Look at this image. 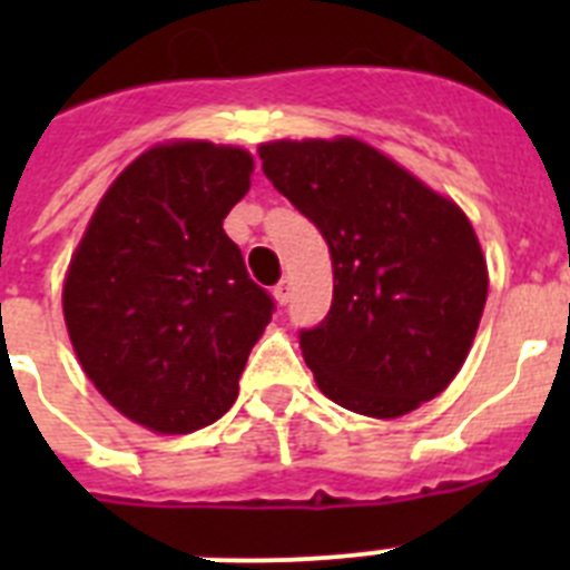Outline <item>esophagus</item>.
Returning <instances> with one entry per match:
<instances>
[{
  "label": "esophagus",
  "instance_id": "34e87169",
  "mask_svg": "<svg viewBox=\"0 0 570 570\" xmlns=\"http://www.w3.org/2000/svg\"><path fill=\"white\" fill-rule=\"evenodd\" d=\"M274 296H276V302H279V305H288V302H291V282L288 279L276 282Z\"/></svg>",
  "mask_w": 570,
  "mask_h": 570
}]
</instances>
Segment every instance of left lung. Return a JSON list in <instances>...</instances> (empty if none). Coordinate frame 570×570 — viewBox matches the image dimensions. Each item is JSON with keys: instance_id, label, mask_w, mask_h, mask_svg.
I'll use <instances>...</instances> for the list:
<instances>
[{"instance_id": "left-lung-1", "label": "left lung", "mask_w": 570, "mask_h": 570, "mask_svg": "<svg viewBox=\"0 0 570 570\" xmlns=\"http://www.w3.org/2000/svg\"><path fill=\"white\" fill-rule=\"evenodd\" d=\"M262 170L320 228L334 262L328 316L299 331L320 391L394 420L454 380L488 296L468 216L371 145L268 142Z\"/></svg>"}]
</instances>
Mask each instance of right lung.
<instances>
[{
  "label": "right lung",
  "mask_w": 570,
  "mask_h": 570,
  "mask_svg": "<svg viewBox=\"0 0 570 570\" xmlns=\"http://www.w3.org/2000/svg\"><path fill=\"white\" fill-rule=\"evenodd\" d=\"M250 170L242 148L156 145L116 176L70 259L62 308L85 374L156 434L228 414L274 314L223 230Z\"/></svg>",
  "instance_id": "obj_1"
}]
</instances>
